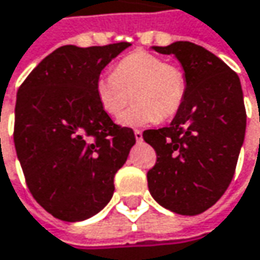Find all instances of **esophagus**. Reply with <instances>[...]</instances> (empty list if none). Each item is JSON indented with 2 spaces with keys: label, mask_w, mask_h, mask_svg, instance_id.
Wrapping results in <instances>:
<instances>
[{
  "label": "esophagus",
  "mask_w": 260,
  "mask_h": 260,
  "mask_svg": "<svg viewBox=\"0 0 260 260\" xmlns=\"http://www.w3.org/2000/svg\"><path fill=\"white\" fill-rule=\"evenodd\" d=\"M134 135H135V140H137V141H141V140H143V132L140 129L134 131Z\"/></svg>",
  "instance_id": "obj_1"
}]
</instances>
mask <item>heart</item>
Returning <instances> with one entry per match:
<instances>
[{"mask_svg": "<svg viewBox=\"0 0 260 260\" xmlns=\"http://www.w3.org/2000/svg\"><path fill=\"white\" fill-rule=\"evenodd\" d=\"M187 92L184 71L159 55L138 50L119 60L113 73L95 80V93L110 117H119L132 96L135 104L122 117L126 126L168 119L181 108Z\"/></svg>", "mask_w": 260, "mask_h": 260, "instance_id": "heart-1", "label": "heart"}]
</instances>
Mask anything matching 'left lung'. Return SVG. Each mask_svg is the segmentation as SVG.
I'll return each instance as SVG.
<instances>
[{
  "mask_svg": "<svg viewBox=\"0 0 260 260\" xmlns=\"http://www.w3.org/2000/svg\"><path fill=\"white\" fill-rule=\"evenodd\" d=\"M153 49L180 60L187 92L170 126L143 132L156 152L147 184L162 207L195 216L220 200L232 181L246 134L243 89L237 73L198 44Z\"/></svg>",
  "mask_w": 260,
  "mask_h": 260,
  "instance_id": "8db88e82",
  "label": "left lung"
}]
</instances>
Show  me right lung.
<instances>
[{"mask_svg": "<svg viewBox=\"0 0 260 260\" xmlns=\"http://www.w3.org/2000/svg\"><path fill=\"white\" fill-rule=\"evenodd\" d=\"M129 46H62L17 90L16 153L34 200L56 219L79 222L101 211L135 144L134 131L116 125L95 93L104 67Z\"/></svg>", "mask_w": 260, "mask_h": 260, "instance_id": "add662e5", "label": "right lung"}]
</instances>
